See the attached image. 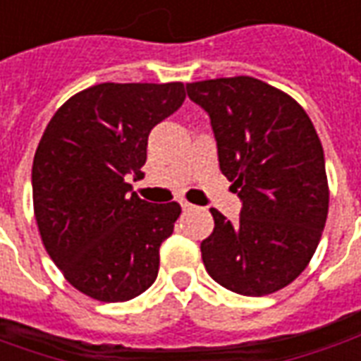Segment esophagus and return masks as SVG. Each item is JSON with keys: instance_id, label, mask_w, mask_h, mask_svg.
Returning a JSON list of instances; mask_svg holds the SVG:
<instances>
[{"instance_id": "34e87169", "label": "esophagus", "mask_w": 361, "mask_h": 361, "mask_svg": "<svg viewBox=\"0 0 361 361\" xmlns=\"http://www.w3.org/2000/svg\"><path fill=\"white\" fill-rule=\"evenodd\" d=\"M180 204H181V209H183V211H191V209H195V207L189 203V201H185V199H181Z\"/></svg>"}]
</instances>
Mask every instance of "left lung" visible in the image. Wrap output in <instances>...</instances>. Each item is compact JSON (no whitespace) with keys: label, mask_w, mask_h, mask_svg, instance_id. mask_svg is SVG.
Masks as SVG:
<instances>
[{"label":"left lung","mask_w":361,"mask_h":361,"mask_svg":"<svg viewBox=\"0 0 361 361\" xmlns=\"http://www.w3.org/2000/svg\"><path fill=\"white\" fill-rule=\"evenodd\" d=\"M185 89L209 114L220 172L242 201L234 224L211 209L204 269L235 294H272L302 274L325 228L329 185L317 131L294 98L253 77Z\"/></svg>","instance_id":"8db88e82"}]
</instances>
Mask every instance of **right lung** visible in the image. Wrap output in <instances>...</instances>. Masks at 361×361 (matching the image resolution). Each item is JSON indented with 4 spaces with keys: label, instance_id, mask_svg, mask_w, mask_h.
<instances>
[{
    "label": "right lung",
    "instance_id": "obj_1",
    "mask_svg": "<svg viewBox=\"0 0 361 361\" xmlns=\"http://www.w3.org/2000/svg\"><path fill=\"white\" fill-rule=\"evenodd\" d=\"M185 100L181 82H102L71 96L44 131L32 162L42 243L67 282L100 302H127L157 280L160 245L181 207L142 201L152 127Z\"/></svg>",
    "mask_w": 361,
    "mask_h": 361
}]
</instances>
